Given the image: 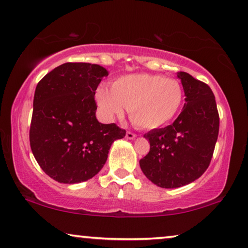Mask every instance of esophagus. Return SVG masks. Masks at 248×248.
<instances>
[{"label":"esophagus","instance_id":"1","mask_svg":"<svg viewBox=\"0 0 248 248\" xmlns=\"http://www.w3.org/2000/svg\"><path fill=\"white\" fill-rule=\"evenodd\" d=\"M125 138H127V139H135L136 135L131 131H127V134H125Z\"/></svg>","mask_w":248,"mask_h":248}]
</instances>
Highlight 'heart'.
Masks as SVG:
<instances>
[{
  "instance_id": "obj_1",
  "label": "heart",
  "mask_w": 248,
  "mask_h": 248,
  "mask_svg": "<svg viewBox=\"0 0 248 248\" xmlns=\"http://www.w3.org/2000/svg\"><path fill=\"white\" fill-rule=\"evenodd\" d=\"M97 107L107 120L121 117L128 108L136 127L152 130L172 121L183 102V90L175 78L136 73L111 82L110 90L97 89Z\"/></svg>"
}]
</instances>
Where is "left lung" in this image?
I'll return each instance as SVG.
<instances>
[{
    "mask_svg": "<svg viewBox=\"0 0 248 248\" xmlns=\"http://www.w3.org/2000/svg\"><path fill=\"white\" fill-rule=\"evenodd\" d=\"M186 103L172 124L153 129L144 137L151 149L139 165L157 186L175 189L192 183L208 169L219 132L215 95L205 83L186 72L177 73Z\"/></svg>",
    "mask_w": 248,
    "mask_h": 248,
    "instance_id": "obj_1",
    "label": "left lung"
}]
</instances>
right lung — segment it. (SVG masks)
Returning <instances> with one entry per match:
<instances>
[{
    "label": "right lung",
    "mask_w": 248,
    "mask_h": 248,
    "mask_svg": "<svg viewBox=\"0 0 248 248\" xmlns=\"http://www.w3.org/2000/svg\"><path fill=\"white\" fill-rule=\"evenodd\" d=\"M102 66L65 62L38 83L30 124V147L47 175L59 183L88 181L107 162L112 142L125 136L116 124L95 117V91L108 76Z\"/></svg>",
    "instance_id": "right-lung-1"
}]
</instances>
